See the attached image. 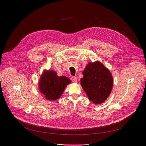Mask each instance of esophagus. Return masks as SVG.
Instances as JSON below:
<instances>
[{
	"label": "esophagus",
	"mask_w": 146,
	"mask_h": 146,
	"mask_svg": "<svg viewBox=\"0 0 146 146\" xmlns=\"http://www.w3.org/2000/svg\"><path fill=\"white\" fill-rule=\"evenodd\" d=\"M71 80L73 82H77V78L76 77L74 76H72L71 77Z\"/></svg>",
	"instance_id": "34e87169"
}]
</instances>
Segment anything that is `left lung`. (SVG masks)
Masks as SVG:
<instances>
[{"label":"left lung","mask_w":146,"mask_h":146,"mask_svg":"<svg viewBox=\"0 0 146 146\" xmlns=\"http://www.w3.org/2000/svg\"><path fill=\"white\" fill-rule=\"evenodd\" d=\"M83 74L81 85L89 99L96 104L103 103L113 87V80L110 71L99 62H90Z\"/></svg>","instance_id":"1"}]
</instances>
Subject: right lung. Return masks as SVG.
<instances>
[{"mask_svg":"<svg viewBox=\"0 0 146 146\" xmlns=\"http://www.w3.org/2000/svg\"><path fill=\"white\" fill-rule=\"evenodd\" d=\"M70 82L67 77H59L55 72L49 70L44 72L41 76L39 89L47 100L54 101L60 98L67 84Z\"/></svg>","mask_w":146,"mask_h":146,"instance_id":"obj_1","label":"right lung"}]
</instances>
